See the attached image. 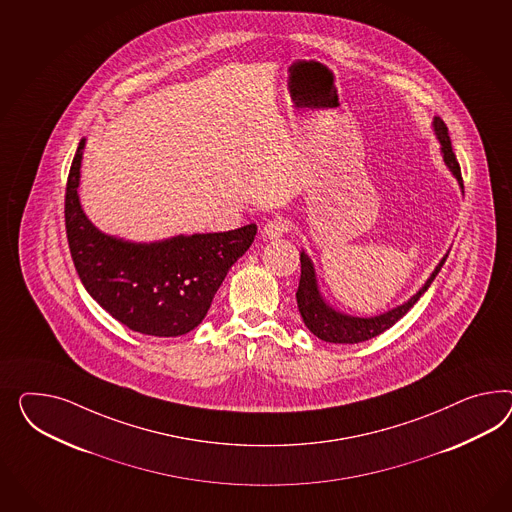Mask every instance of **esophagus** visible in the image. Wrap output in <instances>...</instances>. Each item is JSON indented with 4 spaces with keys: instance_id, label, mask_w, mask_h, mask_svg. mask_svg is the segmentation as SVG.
Wrapping results in <instances>:
<instances>
[{
    "instance_id": "esophagus-1",
    "label": "esophagus",
    "mask_w": 512,
    "mask_h": 512,
    "mask_svg": "<svg viewBox=\"0 0 512 512\" xmlns=\"http://www.w3.org/2000/svg\"><path fill=\"white\" fill-rule=\"evenodd\" d=\"M287 231H289V221L283 220V218L268 221L263 227V235L266 236V238H270V240L285 235Z\"/></svg>"
}]
</instances>
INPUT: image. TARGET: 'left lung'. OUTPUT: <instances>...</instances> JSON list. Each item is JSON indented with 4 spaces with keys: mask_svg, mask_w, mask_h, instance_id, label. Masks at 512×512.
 <instances>
[{
    "mask_svg": "<svg viewBox=\"0 0 512 512\" xmlns=\"http://www.w3.org/2000/svg\"><path fill=\"white\" fill-rule=\"evenodd\" d=\"M432 130H434L436 139L440 141V152H442L445 166L451 171V175L455 177L460 190L464 192L460 166L456 162L455 152H453V147H451L449 130H447V126H445L440 117H434ZM447 255H449V251L443 255L442 261L434 268V272L425 281V285L415 292L412 298H408L404 304L397 305V307L384 311L380 315H374V317H354V315H346L343 311L335 309V307H332V305L324 300L322 292L318 289L315 264L311 261V257L302 249L300 251L302 276H300V285H298V291H296V302H298L300 315L304 318L305 326L309 328V332L317 335L318 339H322L326 343L354 345V343H361V341H369V339H373L376 335L386 332L387 328H391L399 318L404 317L410 311V307H414L415 302L425 294V291L430 287V283L434 281V277L438 276V272L442 270Z\"/></svg>",
    "mask_w": 512,
    "mask_h": 512,
    "instance_id": "obj_1",
    "label": "left lung"
}]
</instances>
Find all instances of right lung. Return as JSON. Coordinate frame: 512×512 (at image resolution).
I'll return each instance as SVG.
<instances>
[{
  "label": "right lung",
  "instance_id": "right-lung-1",
  "mask_svg": "<svg viewBox=\"0 0 512 512\" xmlns=\"http://www.w3.org/2000/svg\"><path fill=\"white\" fill-rule=\"evenodd\" d=\"M83 149L85 138L70 166L65 221L70 255L85 291L134 332L154 337L192 332L207 317L229 268L248 251L257 225L156 242L106 235L85 216L80 203Z\"/></svg>",
  "mask_w": 512,
  "mask_h": 512
}]
</instances>
